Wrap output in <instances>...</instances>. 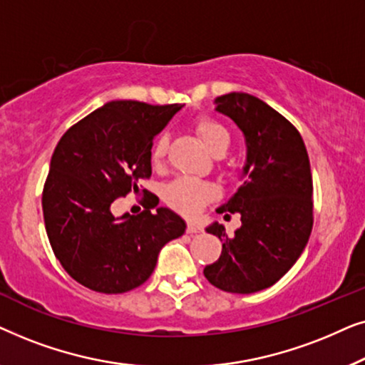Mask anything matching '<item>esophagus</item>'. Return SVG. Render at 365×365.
I'll list each match as a JSON object with an SVG mask.
<instances>
[{
	"label": "esophagus",
	"mask_w": 365,
	"mask_h": 365,
	"mask_svg": "<svg viewBox=\"0 0 365 365\" xmlns=\"http://www.w3.org/2000/svg\"><path fill=\"white\" fill-rule=\"evenodd\" d=\"M186 231H187V234H197V232H201L202 229H201V226H199L197 222H189Z\"/></svg>",
	"instance_id": "esophagus-1"
}]
</instances>
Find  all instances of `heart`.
<instances>
[{
	"label": "heart",
	"mask_w": 365,
	"mask_h": 365,
	"mask_svg": "<svg viewBox=\"0 0 365 365\" xmlns=\"http://www.w3.org/2000/svg\"><path fill=\"white\" fill-rule=\"evenodd\" d=\"M194 131L201 139L204 146L211 154H224L231 144V134L221 123L214 121L211 118H197L192 123ZM168 139L161 136L153 146V163L159 164L166 156ZM216 194V187L211 182L201 181L196 178H179L166 189V201L174 209L184 214H194L206 204Z\"/></svg>",
	"instance_id": "heart-1"
}]
</instances>
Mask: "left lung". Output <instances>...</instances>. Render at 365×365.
<instances>
[{"instance_id":"1","label":"left lung","mask_w":365,"mask_h":365,"mask_svg":"<svg viewBox=\"0 0 365 365\" xmlns=\"http://www.w3.org/2000/svg\"><path fill=\"white\" fill-rule=\"evenodd\" d=\"M246 139V164L237 191L217 212H239L232 236L219 222L206 227L222 241V252L204 267L212 286L252 294L276 284L306 247L312 231V174L301 134L282 114L247 93L214 99ZM227 216V214H226Z\"/></svg>"}]
</instances>
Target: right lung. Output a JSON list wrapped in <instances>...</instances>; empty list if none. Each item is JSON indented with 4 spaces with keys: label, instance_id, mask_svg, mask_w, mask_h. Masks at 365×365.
Wrapping results in <instances>:
<instances>
[{
    "label": "right lung",
    "instance_id": "right-lung-1",
    "mask_svg": "<svg viewBox=\"0 0 365 365\" xmlns=\"http://www.w3.org/2000/svg\"><path fill=\"white\" fill-rule=\"evenodd\" d=\"M181 108L109 101L59 139L43 189V216L54 256L84 287L121 294L141 286L164 244L186 231L171 209L150 212L159 204L151 192L138 216L111 211L118 197L138 192L139 179L151 176L153 139Z\"/></svg>",
    "mask_w": 365,
    "mask_h": 365
}]
</instances>
